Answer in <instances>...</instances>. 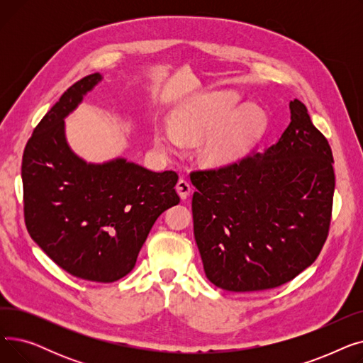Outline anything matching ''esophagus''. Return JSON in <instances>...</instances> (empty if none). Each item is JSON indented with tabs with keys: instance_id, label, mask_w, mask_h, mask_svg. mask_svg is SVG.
I'll list each match as a JSON object with an SVG mask.
<instances>
[{
	"instance_id": "esophagus-1",
	"label": "esophagus",
	"mask_w": 363,
	"mask_h": 363,
	"mask_svg": "<svg viewBox=\"0 0 363 363\" xmlns=\"http://www.w3.org/2000/svg\"><path fill=\"white\" fill-rule=\"evenodd\" d=\"M177 191L181 196V199L185 200L189 196V193H191V184H189L185 178H181L177 184Z\"/></svg>"
}]
</instances>
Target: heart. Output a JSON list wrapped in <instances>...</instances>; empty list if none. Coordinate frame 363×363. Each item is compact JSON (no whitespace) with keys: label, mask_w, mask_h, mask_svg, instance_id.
I'll return each mask as SVG.
<instances>
[{"label":"heart","mask_w":363,"mask_h":363,"mask_svg":"<svg viewBox=\"0 0 363 363\" xmlns=\"http://www.w3.org/2000/svg\"><path fill=\"white\" fill-rule=\"evenodd\" d=\"M241 110L233 92L211 94L178 118L177 129L160 126L155 132L156 147L162 152H177L185 141H201L218 129L204 145V157L212 164L231 163L260 140L264 123L256 110Z\"/></svg>","instance_id":"b5f03b06"}]
</instances>
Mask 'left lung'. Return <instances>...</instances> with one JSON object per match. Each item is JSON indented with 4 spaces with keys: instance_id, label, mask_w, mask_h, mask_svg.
<instances>
[{
    "instance_id": "left-lung-1",
    "label": "left lung",
    "mask_w": 363,
    "mask_h": 363,
    "mask_svg": "<svg viewBox=\"0 0 363 363\" xmlns=\"http://www.w3.org/2000/svg\"><path fill=\"white\" fill-rule=\"evenodd\" d=\"M277 144L193 170L194 238L207 279L235 291L277 289L316 260L330 233L335 188L328 140L306 106Z\"/></svg>"
}]
</instances>
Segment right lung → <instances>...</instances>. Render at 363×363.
<instances>
[{"label": "right lung", "instance_id": "right-lung-1", "mask_svg": "<svg viewBox=\"0 0 363 363\" xmlns=\"http://www.w3.org/2000/svg\"><path fill=\"white\" fill-rule=\"evenodd\" d=\"M101 79L69 86L33 129L23 151V213L44 253L76 278L114 282L135 266L156 219L179 203L175 170L152 172L123 159L86 164L65 140L63 118Z\"/></svg>", "mask_w": 363, "mask_h": 363}]
</instances>
